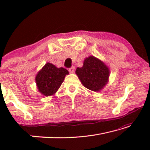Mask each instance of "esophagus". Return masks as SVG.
<instances>
[{
	"instance_id": "1",
	"label": "esophagus",
	"mask_w": 150,
	"mask_h": 150,
	"mask_svg": "<svg viewBox=\"0 0 150 150\" xmlns=\"http://www.w3.org/2000/svg\"><path fill=\"white\" fill-rule=\"evenodd\" d=\"M69 73H74V71H75V67H70L69 69Z\"/></svg>"
}]
</instances>
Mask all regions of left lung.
Segmentation results:
<instances>
[{
  "mask_svg": "<svg viewBox=\"0 0 150 150\" xmlns=\"http://www.w3.org/2000/svg\"><path fill=\"white\" fill-rule=\"evenodd\" d=\"M76 75L88 89L99 92L108 82L110 69L105 63L93 55L86 57L82 67H77Z\"/></svg>",
  "mask_w": 150,
  "mask_h": 150,
  "instance_id": "1",
  "label": "left lung"
}]
</instances>
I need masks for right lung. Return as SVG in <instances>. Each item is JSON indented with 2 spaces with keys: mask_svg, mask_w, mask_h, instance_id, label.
Segmentation results:
<instances>
[{
  "mask_svg": "<svg viewBox=\"0 0 150 150\" xmlns=\"http://www.w3.org/2000/svg\"><path fill=\"white\" fill-rule=\"evenodd\" d=\"M68 74L69 71L65 68H58L52 63H46L35 75L38 90L45 96L54 95Z\"/></svg>",
  "mask_w": 150,
  "mask_h": 150,
  "instance_id": "obj_1",
  "label": "right lung"
}]
</instances>
